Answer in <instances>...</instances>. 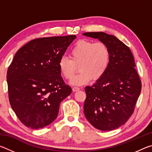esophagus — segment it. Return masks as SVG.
Masks as SVG:
<instances>
[{
  "label": "esophagus",
  "instance_id": "1",
  "mask_svg": "<svg viewBox=\"0 0 152 152\" xmlns=\"http://www.w3.org/2000/svg\"><path fill=\"white\" fill-rule=\"evenodd\" d=\"M72 90H73V91H74V92H76V91H78L79 90H80V88H78V87L74 86L73 88H72Z\"/></svg>",
  "mask_w": 152,
  "mask_h": 152
}]
</instances>
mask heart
I'll return each instance as SVG.
<instances>
[{
  "instance_id": "obj_1",
  "label": "heart",
  "mask_w": 152,
  "mask_h": 152,
  "mask_svg": "<svg viewBox=\"0 0 152 152\" xmlns=\"http://www.w3.org/2000/svg\"><path fill=\"white\" fill-rule=\"evenodd\" d=\"M70 59L60 58L58 68L60 74L67 80L73 77L79 67L80 72L72 79L73 85H83L93 78L94 80L102 78L109 68L110 50L103 42H94L81 40L77 42L70 51Z\"/></svg>"
}]
</instances>
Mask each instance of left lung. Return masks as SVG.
<instances>
[{
  "mask_svg": "<svg viewBox=\"0 0 152 152\" xmlns=\"http://www.w3.org/2000/svg\"><path fill=\"white\" fill-rule=\"evenodd\" d=\"M104 43L110 50V63L104 75L86 86L84 113L94 127L110 131L127 121L141 90L130 49L114 35L104 32L83 33Z\"/></svg>",
  "mask_w": 152,
  "mask_h": 152,
  "instance_id": "left-lung-1",
  "label": "left lung"
}]
</instances>
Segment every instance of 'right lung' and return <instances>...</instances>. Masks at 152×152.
<instances>
[{"mask_svg": "<svg viewBox=\"0 0 152 152\" xmlns=\"http://www.w3.org/2000/svg\"><path fill=\"white\" fill-rule=\"evenodd\" d=\"M76 35L37 38L17 51L7 71L9 102L20 122L34 129L58 117L60 102L72 92L58 62Z\"/></svg>", "mask_w": 152, "mask_h": 152, "instance_id": "add662e5", "label": "right lung"}]
</instances>
